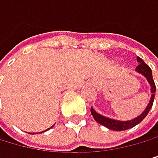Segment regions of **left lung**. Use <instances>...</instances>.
<instances>
[{"instance_id":"8db88e82","label":"left lung","mask_w":158,"mask_h":158,"mask_svg":"<svg viewBox=\"0 0 158 158\" xmlns=\"http://www.w3.org/2000/svg\"><path fill=\"white\" fill-rule=\"evenodd\" d=\"M136 60H138V62L139 64L136 66L135 70L138 71L139 73L143 74L144 77L148 79V83L150 84V87H152V98H150L149 104L148 105L147 109L143 111V113L141 114L140 116L136 117L135 119L131 120V121L121 122V121H116V120L109 119V118H106V117H103V116L100 115V114H98L96 111L94 110V109L91 108V114H92L93 118L95 119V121H96L97 123H99L100 125L106 127H108V129H110L112 131H126V130H129V129H131V127H134L135 126L139 124V123L148 116L149 110L152 107L154 96H155V89H156V87H155L154 81H153V78H152V69H150V67L148 64L144 63V61L141 59L140 57H136Z\"/></svg>"}]
</instances>
